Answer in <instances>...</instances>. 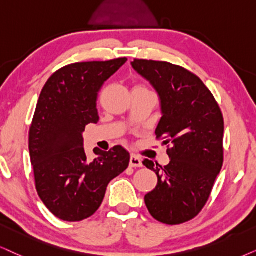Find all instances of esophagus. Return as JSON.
<instances>
[{
    "label": "esophagus",
    "instance_id": "esophagus-1",
    "mask_svg": "<svg viewBox=\"0 0 256 256\" xmlns=\"http://www.w3.org/2000/svg\"><path fill=\"white\" fill-rule=\"evenodd\" d=\"M142 166H143V163H142L140 158H139L138 156H136V154H131L130 166L131 168H140Z\"/></svg>",
    "mask_w": 256,
    "mask_h": 256
}]
</instances>
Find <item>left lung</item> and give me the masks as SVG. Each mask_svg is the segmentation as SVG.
Wrapping results in <instances>:
<instances>
[{"instance_id":"1","label":"left lung","mask_w":256,"mask_h":256,"mask_svg":"<svg viewBox=\"0 0 256 256\" xmlns=\"http://www.w3.org/2000/svg\"><path fill=\"white\" fill-rule=\"evenodd\" d=\"M160 99L157 138L171 144L170 163L144 160L158 183L144 197L154 218L166 224L190 221L206 206L223 164L224 122L214 96L195 74L166 61L131 62Z\"/></svg>"}]
</instances>
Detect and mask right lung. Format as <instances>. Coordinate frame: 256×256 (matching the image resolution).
<instances>
[{"instance_id":"right-lung-1","label":"right lung","mask_w":256,"mask_h":256,"mask_svg":"<svg viewBox=\"0 0 256 256\" xmlns=\"http://www.w3.org/2000/svg\"><path fill=\"white\" fill-rule=\"evenodd\" d=\"M126 61L68 64L41 90L29 128V154L38 196L62 221H82L94 214L108 183L130 163V154L120 145L110 151L96 148L98 157L90 160L82 138L86 125L99 122L100 90Z\"/></svg>"}]
</instances>
